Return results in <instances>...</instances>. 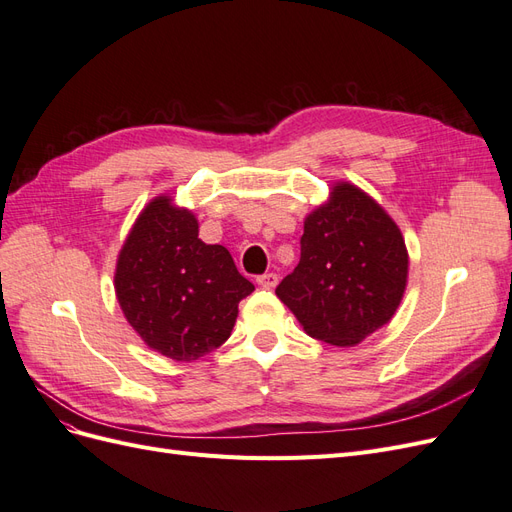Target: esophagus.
Segmentation results:
<instances>
[{
  "label": "esophagus",
  "instance_id": "34e87169",
  "mask_svg": "<svg viewBox=\"0 0 512 512\" xmlns=\"http://www.w3.org/2000/svg\"><path fill=\"white\" fill-rule=\"evenodd\" d=\"M256 282H258V286H262V288H275V286H277V275H275V273L258 275Z\"/></svg>",
  "mask_w": 512,
  "mask_h": 512
}]
</instances>
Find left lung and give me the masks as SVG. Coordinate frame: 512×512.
<instances>
[{
    "instance_id": "8db88e82",
    "label": "left lung",
    "mask_w": 512,
    "mask_h": 512,
    "mask_svg": "<svg viewBox=\"0 0 512 512\" xmlns=\"http://www.w3.org/2000/svg\"><path fill=\"white\" fill-rule=\"evenodd\" d=\"M408 250L374 198L337 181L303 222L301 260L275 288L303 331L331 346H356L382 329L404 299Z\"/></svg>"
}]
</instances>
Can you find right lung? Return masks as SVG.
Returning a JSON list of instances; mask_svg holds the SVG:
<instances>
[{"label":"right lung","instance_id":"right-lung-1","mask_svg":"<svg viewBox=\"0 0 512 512\" xmlns=\"http://www.w3.org/2000/svg\"><path fill=\"white\" fill-rule=\"evenodd\" d=\"M254 284L224 245L198 239L196 215L162 194L147 203L117 256L115 294L143 342L173 361H196L230 337Z\"/></svg>","mask_w":512,"mask_h":512}]
</instances>
